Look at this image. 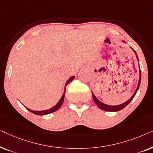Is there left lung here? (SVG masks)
<instances>
[{"mask_svg":"<svg viewBox=\"0 0 153 153\" xmlns=\"http://www.w3.org/2000/svg\"><path fill=\"white\" fill-rule=\"evenodd\" d=\"M124 42V41H123ZM135 52V51H134ZM135 54L137 55V53L135 52ZM137 59H138V57H137ZM139 60V59H138ZM140 71V78H139V83H138V86L137 88V89H136V91L134 92V95L131 96L130 99L129 100H127V102H125V103H123L122 104H120V105H118V106H109V105H106L105 104H103L102 102H101L100 101H99L95 95H94V94L92 93V95H93V100L95 101V104H97L98 106V107L101 108V109L104 110V111H120L121 109H123V108H124L125 106H126L127 104H128L129 102H130L131 100H133L134 97L136 93H137L138 90H139V85H140V83H141V70H139Z\"/></svg>","mask_w":153,"mask_h":153,"instance_id":"8db88e82","label":"left lung"}]
</instances>
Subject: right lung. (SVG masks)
Returning a JSON list of instances; mask_svg holds the SVG:
<instances>
[{"label": "right lung", "mask_w": 153, "mask_h": 153, "mask_svg": "<svg viewBox=\"0 0 153 153\" xmlns=\"http://www.w3.org/2000/svg\"><path fill=\"white\" fill-rule=\"evenodd\" d=\"M74 79V76H72V77H70V78L68 79V81H67L66 83H65V91H64L63 95H62V97L60 98V100H59V102H58V103L56 104V105L53 106V107L49 108V109H48V110H45V111H33V110L29 109V108H26L29 111L32 112L33 114H34L35 115H39V116H43V115L49 114H51V113H53L54 111H57L58 108H59L60 106H61V105H62V103H63V102H64L65 93V90H66V85H68L69 83H70L71 81H72Z\"/></svg>", "instance_id": "right-lung-1"}]
</instances>
